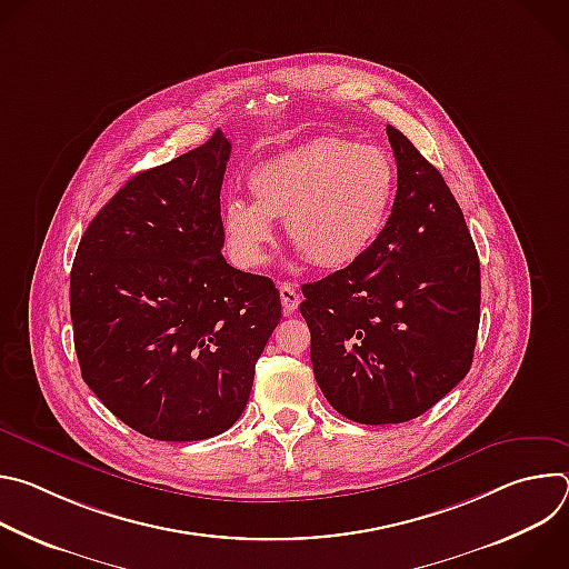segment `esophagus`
<instances>
[{
	"mask_svg": "<svg viewBox=\"0 0 569 569\" xmlns=\"http://www.w3.org/2000/svg\"><path fill=\"white\" fill-rule=\"evenodd\" d=\"M279 295H281L283 310H286V312H295L297 306H299V301H301V297H299V292L295 290V286H290L288 281H281V283H279Z\"/></svg>",
	"mask_w": 569,
	"mask_h": 569,
	"instance_id": "34e87169",
	"label": "esophagus"
}]
</instances>
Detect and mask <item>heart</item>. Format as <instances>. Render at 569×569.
<instances>
[{"label": "heart", "instance_id": "b5f03b06", "mask_svg": "<svg viewBox=\"0 0 569 569\" xmlns=\"http://www.w3.org/2000/svg\"><path fill=\"white\" fill-rule=\"evenodd\" d=\"M396 164L373 143L349 137H315L254 167V196L229 198L220 229L240 268H259L283 220L292 246L317 268L340 270L360 261L382 233L393 198Z\"/></svg>", "mask_w": 569, "mask_h": 569}]
</instances>
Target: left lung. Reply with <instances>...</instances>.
I'll return each instance as SVG.
<instances>
[{
  "instance_id": "left-lung-1",
  "label": "left lung",
  "mask_w": 569,
  "mask_h": 569,
  "mask_svg": "<svg viewBox=\"0 0 569 569\" xmlns=\"http://www.w3.org/2000/svg\"><path fill=\"white\" fill-rule=\"evenodd\" d=\"M391 216L353 266L301 286L310 362L342 417L405 423L428 412L472 365L479 259L441 173L393 126Z\"/></svg>"
}]
</instances>
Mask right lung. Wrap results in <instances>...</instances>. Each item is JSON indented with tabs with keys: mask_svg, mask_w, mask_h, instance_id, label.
Segmentation results:
<instances>
[{
	"mask_svg": "<svg viewBox=\"0 0 569 569\" xmlns=\"http://www.w3.org/2000/svg\"><path fill=\"white\" fill-rule=\"evenodd\" d=\"M229 152L216 130L137 173L76 250L69 306L80 373L119 421L157 441L229 430L281 319L274 283L222 257Z\"/></svg>",
	"mask_w": 569,
	"mask_h": 569,
	"instance_id": "1",
	"label": "right lung"
}]
</instances>
